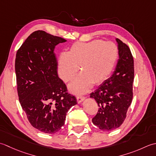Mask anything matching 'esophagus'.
Instances as JSON below:
<instances>
[{
  "label": "esophagus",
  "mask_w": 156,
  "mask_h": 156,
  "mask_svg": "<svg viewBox=\"0 0 156 156\" xmlns=\"http://www.w3.org/2000/svg\"><path fill=\"white\" fill-rule=\"evenodd\" d=\"M85 99L84 96H77V101L78 103H81L82 101H83Z\"/></svg>",
  "instance_id": "1"
}]
</instances>
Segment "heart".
<instances>
[{
	"instance_id": "heart-1",
	"label": "heart",
	"mask_w": 156,
	"mask_h": 156,
	"mask_svg": "<svg viewBox=\"0 0 156 156\" xmlns=\"http://www.w3.org/2000/svg\"><path fill=\"white\" fill-rule=\"evenodd\" d=\"M119 56L115 44L101 40L88 42H76L69 51L62 53L58 60L60 77L65 82L74 79L79 69L81 73L69 85L75 94L86 93L93 84L99 85L110 75Z\"/></svg>"
}]
</instances>
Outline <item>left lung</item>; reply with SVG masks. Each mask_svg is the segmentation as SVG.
<instances>
[{
	"mask_svg": "<svg viewBox=\"0 0 156 156\" xmlns=\"http://www.w3.org/2000/svg\"><path fill=\"white\" fill-rule=\"evenodd\" d=\"M119 59L113 74L90 94L99 106L92 122L101 131H110L122 125L133 100L134 60L129 46L116 38Z\"/></svg>",
	"mask_w": 156,
	"mask_h": 156,
	"instance_id": "obj_1",
	"label": "left lung"
}]
</instances>
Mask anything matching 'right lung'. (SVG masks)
Listing matches in <instances>:
<instances>
[{
	"label": "right lung",
	"mask_w": 156,
	"mask_h": 156,
	"mask_svg": "<svg viewBox=\"0 0 156 156\" xmlns=\"http://www.w3.org/2000/svg\"><path fill=\"white\" fill-rule=\"evenodd\" d=\"M66 42L46 31L30 34L16 54L15 73L22 109L34 128L53 134L65 125L66 113L77 104L58 77L54 50Z\"/></svg>",
	"instance_id": "obj_1"
}]
</instances>
